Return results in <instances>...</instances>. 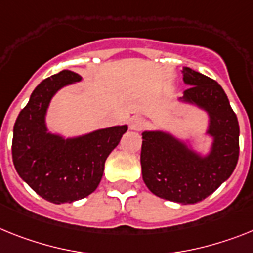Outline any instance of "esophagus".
<instances>
[{"label": "esophagus", "mask_w": 253, "mask_h": 253, "mask_svg": "<svg viewBox=\"0 0 253 253\" xmlns=\"http://www.w3.org/2000/svg\"><path fill=\"white\" fill-rule=\"evenodd\" d=\"M146 122L141 117H133L130 121V128L133 131H141L145 127Z\"/></svg>", "instance_id": "esophagus-1"}]
</instances>
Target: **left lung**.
<instances>
[{"mask_svg": "<svg viewBox=\"0 0 253 253\" xmlns=\"http://www.w3.org/2000/svg\"><path fill=\"white\" fill-rule=\"evenodd\" d=\"M189 88L179 97L209 114L206 133L212 137L209 154L201 156L184 141L165 131H144L141 172L157 197L181 205L207 198L234 171L239 157V125L229 99L215 80L182 68Z\"/></svg>", "mask_w": 253, "mask_h": 253, "instance_id": "left-lung-1", "label": "left lung"}]
</instances>
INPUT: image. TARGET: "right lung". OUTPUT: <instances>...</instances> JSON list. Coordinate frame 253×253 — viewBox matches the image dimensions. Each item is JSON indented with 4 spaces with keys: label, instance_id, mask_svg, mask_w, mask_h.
Masks as SVG:
<instances>
[{
    "label": "right lung",
    "instance_id": "obj_1",
    "mask_svg": "<svg viewBox=\"0 0 253 253\" xmlns=\"http://www.w3.org/2000/svg\"><path fill=\"white\" fill-rule=\"evenodd\" d=\"M81 80L78 73L61 71L42 81L14 125L11 150L16 172L55 205L72 203L94 192L108 156L127 131L123 125L68 139L48 132L46 113L51 99L60 88Z\"/></svg>",
    "mask_w": 253,
    "mask_h": 253
}]
</instances>
